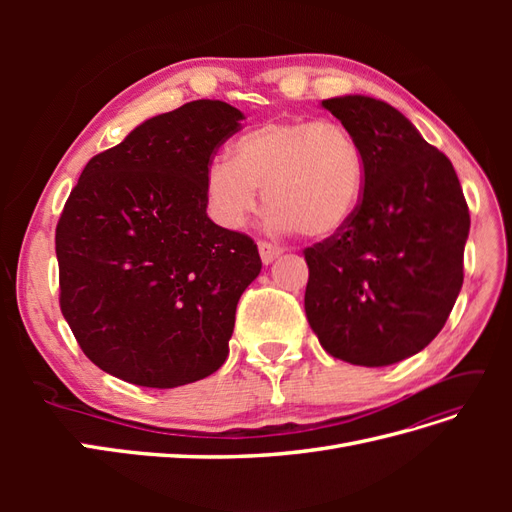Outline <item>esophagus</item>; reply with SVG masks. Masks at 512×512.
<instances>
[{
    "instance_id": "34e87169",
    "label": "esophagus",
    "mask_w": 512,
    "mask_h": 512,
    "mask_svg": "<svg viewBox=\"0 0 512 512\" xmlns=\"http://www.w3.org/2000/svg\"><path fill=\"white\" fill-rule=\"evenodd\" d=\"M258 252H260V258H262V265H271L275 258H280L284 254V247H277L273 243L260 241L258 243Z\"/></svg>"
}]
</instances>
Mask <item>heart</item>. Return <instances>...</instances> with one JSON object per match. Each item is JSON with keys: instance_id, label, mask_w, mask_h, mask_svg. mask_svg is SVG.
I'll return each mask as SVG.
<instances>
[{"instance_id": "b5f03b06", "label": "heart", "mask_w": 512, "mask_h": 512, "mask_svg": "<svg viewBox=\"0 0 512 512\" xmlns=\"http://www.w3.org/2000/svg\"><path fill=\"white\" fill-rule=\"evenodd\" d=\"M365 160L354 136L335 121H265L232 143L230 160H213L205 194L213 220L241 228L258 209L260 190L280 230L337 235L354 218Z\"/></svg>"}]
</instances>
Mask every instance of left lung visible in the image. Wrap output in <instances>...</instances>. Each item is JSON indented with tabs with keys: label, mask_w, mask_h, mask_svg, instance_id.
I'll return each mask as SVG.
<instances>
[{
	"label": "left lung",
	"mask_w": 512,
	"mask_h": 512,
	"mask_svg": "<svg viewBox=\"0 0 512 512\" xmlns=\"http://www.w3.org/2000/svg\"><path fill=\"white\" fill-rule=\"evenodd\" d=\"M322 108L359 143L365 185L348 226L305 250L307 322L335 359L393 365L442 331L459 297L468 205L451 160L395 106L337 96Z\"/></svg>",
	"instance_id": "left-lung-1"
}]
</instances>
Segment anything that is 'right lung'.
I'll return each instance as SVG.
<instances>
[{"instance_id":"obj_1","label":"right lung","mask_w":512,"mask_h":512,"mask_svg":"<svg viewBox=\"0 0 512 512\" xmlns=\"http://www.w3.org/2000/svg\"><path fill=\"white\" fill-rule=\"evenodd\" d=\"M222 100L136 126L83 168L55 232L61 314L91 363L149 389L218 371L256 243L209 220L213 151L241 128Z\"/></svg>"}]
</instances>
